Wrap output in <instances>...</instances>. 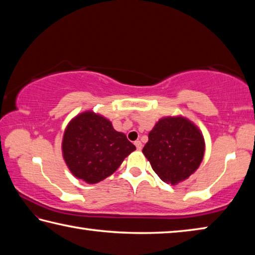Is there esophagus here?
Returning a JSON list of instances; mask_svg holds the SVG:
<instances>
[{"label": "esophagus", "instance_id": "esophagus-1", "mask_svg": "<svg viewBox=\"0 0 255 255\" xmlns=\"http://www.w3.org/2000/svg\"><path fill=\"white\" fill-rule=\"evenodd\" d=\"M134 144H135V146H136V149H137V150H141V149H142V143H141V141H135V142H134Z\"/></svg>", "mask_w": 255, "mask_h": 255}]
</instances>
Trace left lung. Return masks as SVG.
<instances>
[{
  "instance_id": "obj_1",
  "label": "left lung",
  "mask_w": 255,
  "mask_h": 255,
  "mask_svg": "<svg viewBox=\"0 0 255 255\" xmlns=\"http://www.w3.org/2000/svg\"><path fill=\"white\" fill-rule=\"evenodd\" d=\"M142 152L166 184L177 185L197 170L205 153L203 133L184 116L160 119Z\"/></svg>"
}]
</instances>
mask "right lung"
Segmentation results:
<instances>
[{
    "mask_svg": "<svg viewBox=\"0 0 255 255\" xmlns=\"http://www.w3.org/2000/svg\"><path fill=\"white\" fill-rule=\"evenodd\" d=\"M62 157L73 175L87 184H97L116 171L135 145L111 121L93 111L83 112L66 127Z\"/></svg>",
    "mask_w": 255,
    "mask_h": 255,
    "instance_id": "add662e5",
    "label": "right lung"
}]
</instances>
